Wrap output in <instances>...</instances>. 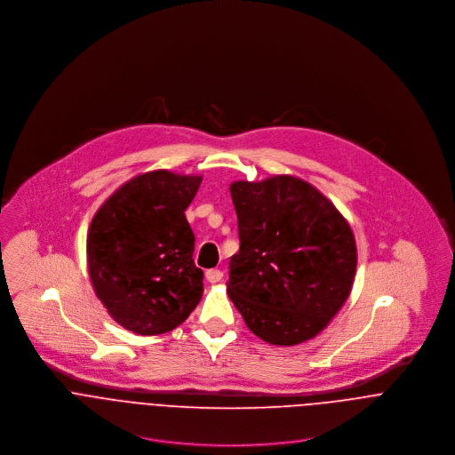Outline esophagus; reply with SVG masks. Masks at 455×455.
I'll list each match as a JSON object with an SVG mask.
<instances>
[{"mask_svg":"<svg viewBox=\"0 0 455 455\" xmlns=\"http://www.w3.org/2000/svg\"><path fill=\"white\" fill-rule=\"evenodd\" d=\"M204 276H206V280H208L210 283H217V282H220V280H222L224 273H222L220 269L213 267V269H208V271L204 273Z\"/></svg>","mask_w":455,"mask_h":455,"instance_id":"obj_1","label":"esophagus"}]
</instances>
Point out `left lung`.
<instances>
[{"instance_id":"8db88e82","label":"left lung","mask_w":455,"mask_h":455,"mask_svg":"<svg viewBox=\"0 0 455 455\" xmlns=\"http://www.w3.org/2000/svg\"><path fill=\"white\" fill-rule=\"evenodd\" d=\"M240 251L228 294L249 329L271 345L317 336L347 301L357 249L334 204L308 182L275 175L233 182Z\"/></svg>"}]
</instances>
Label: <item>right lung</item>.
I'll use <instances>...</instances> for the list:
<instances>
[{
	"instance_id": "add662e5",
	"label": "right lung",
	"mask_w": 455,
	"mask_h": 455,
	"mask_svg": "<svg viewBox=\"0 0 455 455\" xmlns=\"http://www.w3.org/2000/svg\"><path fill=\"white\" fill-rule=\"evenodd\" d=\"M201 177L168 170L138 175L110 196L87 233L96 296L117 324L163 334L182 324L203 296L195 233L186 208Z\"/></svg>"
}]
</instances>
